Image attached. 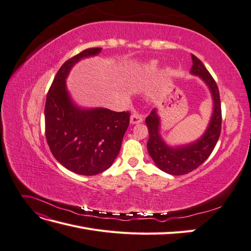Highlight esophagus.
<instances>
[{
  "mask_svg": "<svg viewBox=\"0 0 251 251\" xmlns=\"http://www.w3.org/2000/svg\"><path fill=\"white\" fill-rule=\"evenodd\" d=\"M131 124L132 125H136V124H140L143 121V115H141L140 113L138 112H135L134 114L131 115Z\"/></svg>",
  "mask_w": 251,
  "mask_h": 251,
  "instance_id": "34e87169",
  "label": "esophagus"
}]
</instances>
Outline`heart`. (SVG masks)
<instances>
[{
    "instance_id": "heart-1",
    "label": "heart",
    "mask_w": 251,
    "mask_h": 251,
    "mask_svg": "<svg viewBox=\"0 0 251 251\" xmlns=\"http://www.w3.org/2000/svg\"><path fill=\"white\" fill-rule=\"evenodd\" d=\"M156 69H157V62H155L154 60V62H151V63L147 64L146 66H143L140 69L139 73L141 75H149L151 73H153Z\"/></svg>"
}]
</instances>
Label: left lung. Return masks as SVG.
Here are the masks:
<instances>
[{
  "label": "left lung",
  "instance_id": "left-lung-1",
  "mask_svg": "<svg viewBox=\"0 0 251 251\" xmlns=\"http://www.w3.org/2000/svg\"><path fill=\"white\" fill-rule=\"evenodd\" d=\"M192 58L191 73L206 83L214 101L209 125L201 138L186 146L172 148L164 142L160 135V118L157 110L154 109L146 118L150 135L147 144L149 154L159 169L174 176L188 174L200 166L214 151L221 134L222 112L218 86L201 60L194 54H192Z\"/></svg>",
  "mask_w": 251,
  "mask_h": 251
}]
</instances>
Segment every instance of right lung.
Segmentation results:
<instances>
[{
  "mask_svg": "<svg viewBox=\"0 0 251 251\" xmlns=\"http://www.w3.org/2000/svg\"><path fill=\"white\" fill-rule=\"evenodd\" d=\"M100 51L101 48H89L65 62L53 79L45 104V134L52 155L66 169L83 176L110 168L130 125L127 111L81 109L68 93L66 78L71 68Z\"/></svg>",
  "mask_w": 251,
  "mask_h": 251,
  "instance_id": "obj_1",
  "label": "right lung"
}]
</instances>
